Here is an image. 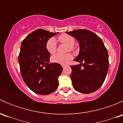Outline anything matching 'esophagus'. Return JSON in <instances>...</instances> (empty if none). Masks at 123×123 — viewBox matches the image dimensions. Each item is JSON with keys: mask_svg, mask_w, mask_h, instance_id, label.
Segmentation results:
<instances>
[{"mask_svg": "<svg viewBox=\"0 0 123 123\" xmlns=\"http://www.w3.org/2000/svg\"><path fill=\"white\" fill-rule=\"evenodd\" d=\"M66 66H67V65H65V64H64V65H62V67L63 68H65Z\"/></svg>", "mask_w": 123, "mask_h": 123, "instance_id": "1", "label": "esophagus"}]
</instances>
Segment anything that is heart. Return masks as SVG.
Instances as JSON below:
<instances>
[{"label": "heart", "instance_id": "obj_1", "mask_svg": "<svg viewBox=\"0 0 123 123\" xmlns=\"http://www.w3.org/2000/svg\"><path fill=\"white\" fill-rule=\"evenodd\" d=\"M58 40L62 43H64L68 46V50H74V44L75 43V38L67 34H63L58 37ZM46 49L47 51L50 54H54L56 52L57 49L56 41L55 38L51 37L49 38L46 42ZM73 58V56L71 54H67L65 55L56 54L51 57V61L56 64H67Z\"/></svg>", "mask_w": 123, "mask_h": 123}]
</instances>
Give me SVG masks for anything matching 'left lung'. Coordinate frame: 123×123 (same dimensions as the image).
Returning a JSON list of instances; mask_svg holds the SVG:
<instances>
[{"mask_svg":"<svg viewBox=\"0 0 123 123\" xmlns=\"http://www.w3.org/2000/svg\"><path fill=\"white\" fill-rule=\"evenodd\" d=\"M77 40L80 51L74 61L79 65H71L73 87L82 93H90L104 83L109 68L108 54L102 40L88 30L66 31Z\"/></svg>","mask_w":123,"mask_h":123,"instance_id":"8db88e82","label":"left lung"}]
</instances>
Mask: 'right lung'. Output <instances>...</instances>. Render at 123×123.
I'll return each mask as SVG.
<instances>
[{
	"instance_id": "add662e5",
	"label": "right lung",
	"mask_w": 123,
	"mask_h": 123,
	"mask_svg": "<svg viewBox=\"0 0 123 123\" xmlns=\"http://www.w3.org/2000/svg\"><path fill=\"white\" fill-rule=\"evenodd\" d=\"M58 33L37 29L28 34L21 43L18 62L25 83L36 93L46 95L58 86V77L62 67L50 63V54L46 49L48 40Z\"/></svg>"
}]
</instances>
